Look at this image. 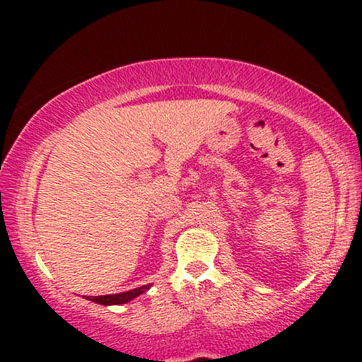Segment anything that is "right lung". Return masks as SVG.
<instances>
[{
    "instance_id": "obj_1",
    "label": "right lung",
    "mask_w": 362,
    "mask_h": 362,
    "mask_svg": "<svg viewBox=\"0 0 362 362\" xmlns=\"http://www.w3.org/2000/svg\"><path fill=\"white\" fill-rule=\"evenodd\" d=\"M149 288H151V284L141 286V288L126 291V293H119V294H107V296H86V300H90V301H93V303H98V305H103V306L124 305V303L132 301V300H134V298H138L143 293H146Z\"/></svg>"
}]
</instances>
